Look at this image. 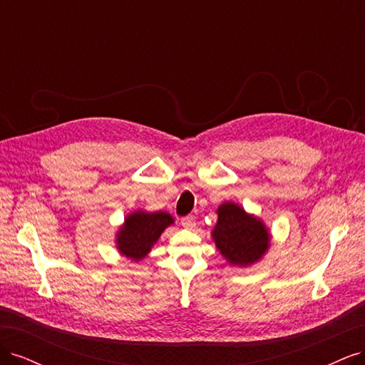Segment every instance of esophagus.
Returning a JSON list of instances; mask_svg holds the SVG:
<instances>
[{"mask_svg":"<svg viewBox=\"0 0 365 365\" xmlns=\"http://www.w3.org/2000/svg\"><path fill=\"white\" fill-rule=\"evenodd\" d=\"M181 225L185 230H193L196 227V219L193 216H185L181 219Z\"/></svg>","mask_w":365,"mask_h":365,"instance_id":"34e87169","label":"esophagus"}]
</instances>
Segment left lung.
Returning a JSON list of instances; mask_svg holds the SVG:
<instances>
[{
  "mask_svg": "<svg viewBox=\"0 0 365 365\" xmlns=\"http://www.w3.org/2000/svg\"><path fill=\"white\" fill-rule=\"evenodd\" d=\"M217 222L212 231L215 245L233 267H251L267 254L271 235L257 216L247 213L235 202L216 210Z\"/></svg>",
  "mask_w": 365,
  "mask_h": 365,
  "instance_id": "obj_1",
  "label": "left lung"
}]
</instances>
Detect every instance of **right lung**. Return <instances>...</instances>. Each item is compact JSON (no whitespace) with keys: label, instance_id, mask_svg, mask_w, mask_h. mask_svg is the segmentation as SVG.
<instances>
[{"label":"right lung","instance_id":"obj_1","mask_svg":"<svg viewBox=\"0 0 365 365\" xmlns=\"http://www.w3.org/2000/svg\"><path fill=\"white\" fill-rule=\"evenodd\" d=\"M173 217L165 212H137L125 217L123 225L115 235V245L121 256L140 262L157 244L163 231L173 225Z\"/></svg>","mask_w":365,"mask_h":365}]
</instances>
